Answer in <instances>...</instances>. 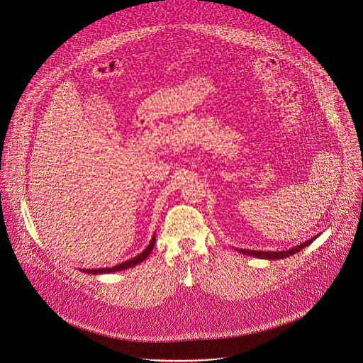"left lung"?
I'll use <instances>...</instances> for the list:
<instances>
[{"mask_svg": "<svg viewBox=\"0 0 363 363\" xmlns=\"http://www.w3.org/2000/svg\"><path fill=\"white\" fill-rule=\"evenodd\" d=\"M316 238H318V236H315V238H312V239L303 242V243L299 245V246H295V247L289 249V250H280V252H262V250H246V249H236V250L240 252V253H243V255H247V256H253V257H259V259L276 260V259H284V257H289V256H292V255L298 253V252L302 250L305 246H309Z\"/></svg>", "mask_w": 363, "mask_h": 363, "instance_id": "left-lung-1", "label": "left lung"}]
</instances>
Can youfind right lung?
Listing matches in <instances>:
<instances>
[{
    "label": "right lung",
    "instance_id": "add662e5",
    "mask_svg": "<svg viewBox=\"0 0 363 363\" xmlns=\"http://www.w3.org/2000/svg\"><path fill=\"white\" fill-rule=\"evenodd\" d=\"M155 243H156V236L152 238L149 246H147L146 249H144L140 255H137L135 257H133V259H130V260H127V262H123V263H120V264H117V266H113V267H106V269H87V270H84V272H86V273H91V274H101V273H113V272L130 269V267H133V266H135V264L141 263L143 260L147 259V256H149V255L152 253V250H153Z\"/></svg>",
    "mask_w": 363,
    "mask_h": 363
}]
</instances>
